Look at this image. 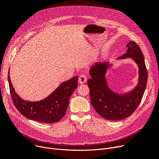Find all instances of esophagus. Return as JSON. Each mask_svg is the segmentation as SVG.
Instances as JSON below:
<instances>
[{"instance_id":"1","label":"esophagus","mask_w":159,"mask_h":159,"mask_svg":"<svg viewBox=\"0 0 159 159\" xmlns=\"http://www.w3.org/2000/svg\"><path fill=\"white\" fill-rule=\"evenodd\" d=\"M86 81H87V77H86V75H84V74H82V75H80V77L79 78V82L80 84L85 83Z\"/></svg>"}]
</instances>
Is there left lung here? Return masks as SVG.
<instances>
[{"instance_id":"obj_1","label":"left lung","mask_w":159,"mask_h":159,"mask_svg":"<svg viewBox=\"0 0 159 159\" xmlns=\"http://www.w3.org/2000/svg\"><path fill=\"white\" fill-rule=\"evenodd\" d=\"M126 54L119 59L132 57L139 66V83L129 93L119 95L111 91L105 77L109 62H98L89 70L91 78L88 80L91 104L102 117L109 120H120L131 116L138 107L145 91L148 71L144 56L135 41H130L126 45Z\"/></svg>"}]
</instances>
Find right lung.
Listing matches in <instances>:
<instances>
[{
  "label": "right lung",
  "instance_id": "add662e5",
  "mask_svg": "<svg viewBox=\"0 0 159 159\" xmlns=\"http://www.w3.org/2000/svg\"><path fill=\"white\" fill-rule=\"evenodd\" d=\"M8 82L11 99L20 114L32 120L53 123L60 121L65 116L68 107L69 98L77 88L78 77H74L61 83L48 97L36 102L24 100L18 96L13 87L9 75Z\"/></svg>",
  "mask_w": 159,
  "mask_h": 159
}]
</instances>
